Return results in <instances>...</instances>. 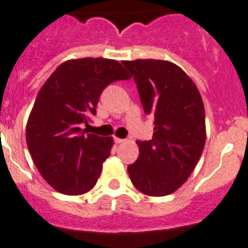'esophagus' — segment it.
Wrapping results in <instances>:
<instances>
[{
    "label": "esophagus",
    "instance_id": "obj_1",
    "mask_svg": "<svg viewBox=\"0 0 248 248\" xmlns=\"http://www.w3.org/2000/svg\"><path fill=\"white\" fill-rule=\"evenodd\" d=\"M114 142H116V144H122V142H124V139L114 138Z\"/></svg>",
    "mask_w": 248,
    "mask_h": 248
}]
</instances>
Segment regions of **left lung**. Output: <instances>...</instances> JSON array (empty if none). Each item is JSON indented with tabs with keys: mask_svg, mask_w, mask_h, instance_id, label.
<instances>
[{
	"mask_svg": "<svg viewBox=\"0 0 248 248\" xmlns=\"http://www.w3.org/2000/svg\"><path fill=\"white\" fill-rule=\"evenodd\" d=\"M138 85L145 114L154 117L150 140H138L139 158L127 167L140 192L166 196L186 182L206 140L205 109L194 81L182 68L160 60L122 61Z\"/></svg>",
	"mask_w": 248,
	"mask_h": 248,
	"instance_id": "1",
	"label": "left lung"
}]
</instances>
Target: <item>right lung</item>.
<instances>
[{
    "instance_id": "obj_1",
    "label": "right lung",
    "mask_w": 248,
    "mask_h": 248,
    "mask_svg": "<svg viewBox=\"0 0 248 248\" xmlns=\"http://www.w3.org/2000/svg\"><path fill=\"white\" fill-rule=\"evenodd\" d=\"M131 76L118 61L70 60L39 90L26 124V144L35 167L54 190L81 195L92 190L110 154L113 139L88 134L100 94L110 82Z\"/></svg>"
}]
</instances>
